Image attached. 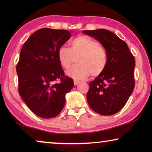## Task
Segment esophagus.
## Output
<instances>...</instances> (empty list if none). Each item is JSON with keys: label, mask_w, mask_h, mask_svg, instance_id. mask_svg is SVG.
Wrapping results in <instances>:
<instances>
[{"label": "esophagus", "mask_w": 152, "mask_h": 152, "mask_svg": "<svg viewBox=\"0 0 152 152\" xmlns=\"http://www.w3.org/2000/svg\"><path fill=\"white\" fill-rule=\"evenodd\" d=\"M79 83H80V81L79 80H74V85H78Z\"/></svg>", "instance_id": "1"}]
</instances>
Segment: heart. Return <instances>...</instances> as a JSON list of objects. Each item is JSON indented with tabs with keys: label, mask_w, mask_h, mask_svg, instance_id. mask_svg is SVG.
<instances>
[{
	"label": "heart",
	"mask_w": 152,
	"mask_h": 152,
	"mask_svg": "<svg viewBox=\"0 0 152 152\" xmlns=\"http://www.w3.org/2000/svg\"><path fill=\"white\" fill-rule=\"evenodd\" d=\"M58 58L64 69H68L74 61L77 64L67 71L74 79H84L91 75L96 77L103 73L108 64V53L104 46L87 35H79L71 42V48L61 46Z\"/></svg>",
	"instance_id": "b5f03b06"
}]
</instances>
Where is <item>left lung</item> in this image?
<instances>
[{
  "label": "left lung",
  "instance_id": "obj_1",
  "mask_svg": "<svg viewBox=\"0 0 152 152\" xmlns=\"http://www.w3.org/2000/svg\"><path fill=\"white\" fill-rule=\"evenodd\" d=\"M102 43L107 51L103 73L90 82L87 101L102 115H114L125 106L135 87V58L124 41L106 29L83 31Z\"/></svg>",
  "mask_w": 152,
  "mask_h": 152
}]
</instances>
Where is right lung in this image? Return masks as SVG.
<instances>
[{"label":"right lung","instance_id":"add662e5","mask_svg":"<svg viewBox=\"0 0 152 152\" xmlns=\"http://www.w3.org/2000/svg\"><path fill=\"white\" fill-rule=\"evenodd\" d=\"M70 37L68 31L43 28L33 33L20 51L16 67L19 93L29 109L43 119L60 114L66 94L74 86L58 58L59 48Z\"/></svg>","mask_w":152,"mask_h":152}]
</instances>
